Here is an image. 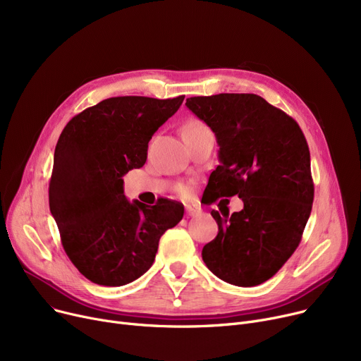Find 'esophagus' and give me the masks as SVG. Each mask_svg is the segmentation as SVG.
Instances as JSON below:
<instances>
[{
    "mask_svg": "<svg viewBox=\"0 0 361 361\" xmlns=\"http://www.w3.org/2000/svg\"><path fill=\"white\" fill-rule=\"evenodd\" d=\"M200 212H202V209H200V207H197V206H190V204L185 206V214H187V216H196V215H199Z\"/></svg>",
    "mask_w": 361,
    "mask_h": 361,
    "instance_id": "obj_1",
    "label": "esophagus"
}]
</instances>
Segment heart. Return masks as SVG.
Returning <instances> with one entry per match:
<instances>
[{"instance_id": "b5f03b06", "label": "heart", "mask_w": 361, "mask_h": 361, "mask_svg": "<svg viewBox=\"0 0 361 361\" xmlns=\"http://www.w3.org/2000/svg\"><path fill=\"white\" fill-rule=\"evenodd\" d=\"M203 128H206V124H204V123H202L200 120H190V121H187V123L184 124L181 133L197 131V130H203ZM178 188H180L181 192H187V187H185V185H180Z\"/></svg>"}]
</instances>
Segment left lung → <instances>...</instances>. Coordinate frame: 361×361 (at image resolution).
I'll return each instance as SVG.
<instances>
[{"mask_svg":"<svg viewBox=\"0 0 361 361\" xmlns=\"http://www.w3.org/2000/svg\"><path fill=\"white\" fill-rule=\"evenodd\" d=\"M187 108L215 133L219 161L207 187L238 195L231 216L212 211L218 235L202 257L212 274L238 287L272 278L298 247L312 212L310 152L297 121L255 93L187 98Z\"/></svg>","mask_w":361,"mask_h":361,"instance_id":"obj_1","label":"left lung"}]
</instances>
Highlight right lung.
Listing matches in <instances>:
<instances>
[{"label":"right lung","mask_w":361,"mask_h":361,"mask_svg":"<svg viewBox=\"0 0 361 361\" xmlns=\"http://www.w3.org/2000/svg\"><path fill=\"white\" fill-rule=\"evenodd\" d=\"M183 101L184 94L109 98L74 116L56 142L49 209L68 259L98 286L142 276L162 234L183 219L181 203H130L123 188V176L145 165L149 140Z\"/></svg>","instance_id":"right-lung-1"}]
</instances>
